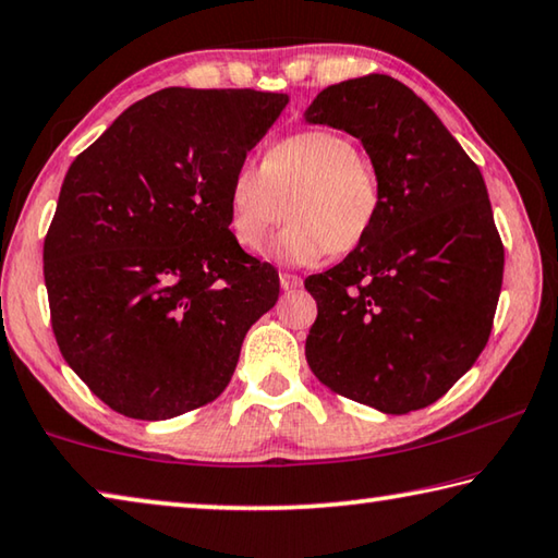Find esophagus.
<instances>
[{
    "label": "esophagus",
    "mask_w": 558,
    "mask_h": 558,
    "mask_svg": "<svg viewBox=\"0 0 558 558\" xmlns=\"http://www.w3.org/2000/svg\"><path fill=\"white\" fill-rule=\"evenodd\" d=\"M302 286L300 276H292V272H280V288L282 290H298Z\"/></svg>",
    "instance_id": "esophagus-1"
}]
</instances>
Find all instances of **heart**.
I'll return each instance as SVG.
<instances>
[{"mask_svg":"<svg viewBox=\"0 0 558 558\" xmlns=\"http://www.w3.org/2000/svg\"><path fill=\"white\" fill-rule=\"evenodd\" d=\"M229 229L245 251H258L282 216L268 253L288 266H313L329 251L349 253L369 239L384 192L376 167L352 137L302 130L272 145L263 162L241 159L229 177Z\"/></svg>","mask_w":558,"mask_h":558,"instance_id":"1","label":"heart"}]
</instances>
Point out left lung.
<instances>
[{
  "instance_id": "obj_1",
  "label": "left lung",
  "mask_w": 558,
  "mask_h": 558,
  "mask_svg": "<svg viewBox=\"0 0 558 558\" xmlns=\"http://www.w3.org/2000/svg\"><path fill=\"white\" fill-rule=\"evenodd\" d=\"M305 120L362 140L384 192L369 239L305 280L317 300L310 369L376 411L426 409L493 332L505 245L485 179L436 112L391 75L325 88Z\"/></svg>"
}]
</instances>
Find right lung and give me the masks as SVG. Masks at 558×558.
Segmentation results:
<instances>
[{"label": "right lung", "instance_id": "right-lung-1", "mask_svg": "<svg viewBox=\"0 0 558 558\" xmlns=\"http://www.w3.org/2000/svg\"><path fill=\"white\" fill-rule=\"evenodd\" d=\"M286 106V93L165 88L69 167L44 239L51 327L112 411L165 421L214 401L278 302V270L233 239L226 189Z\"/></svg>", "mask_w": 558, "mask_h": 558}]
</instances>
